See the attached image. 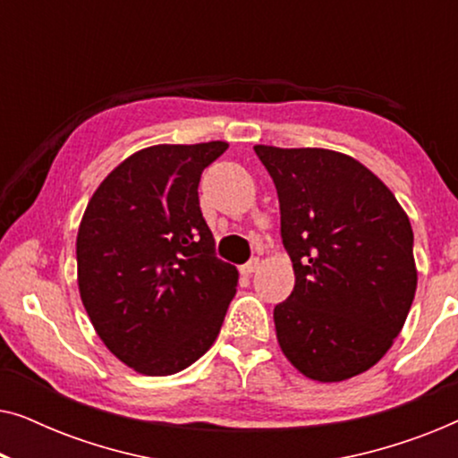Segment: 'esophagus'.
I'll use <instances>...</instances> for the list:
<instances>
[{
    "instance_id": "34e87169",
    "label": "esophagus",
    "mask_w": 458,
    "mask_h": 458,
    "mask_svg": "<svg viewBox=\"0 0 458 458\" xmlns=\"http://www.w3.org/2000/svg\"><path fill=\"white\" fill-rule=\"evenodd\" d=\"M259 267H260V260L259 259H252V260H248L246 265L242 267V273L243 275H252L254 271H259Z\"/></svg>"
}]
</instances>
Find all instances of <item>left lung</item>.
<instances>
[{"label": "left lung", "mask_w": 458, "mask_h": 458, "mask_svg": "<svg viewBox=\"0 0 458 458\" xmlns=\"http://www.w3.org/2000/svg\"><path fill=\"white\" fill-rule=\"evenodd\" d=\"M279 196L296 285L275 306L298 371L342 381L371 369L400 334L417 290L412 229L394 193L346 154L254 146Z\"/></svg>", "instance_id": "1"}]
</instances>
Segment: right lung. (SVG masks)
<instances>
[{"instance_id":"obj_1","label":"right lung","mask_w":458,"mask_h":458,"mask_svg":"<svg viewBox=\"0 0 458 458\" xmlns=\"http://www.w3.org/2000/svg\"><path fill=\"white\" fill-rule=\"evenodd\" d=\"M225 141L154 146L102 181L77 235L79 292L98 335L143 375H173L215 344L240 273L216 256L202 171Z\"/></svg>"}]
</instances>
